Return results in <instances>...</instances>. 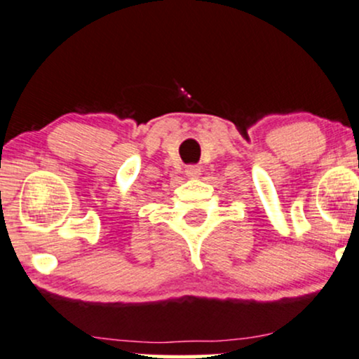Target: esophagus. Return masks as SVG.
Instances as JSON below:
<instances>
[{
  "label": "esophagus",
  "instance_id": "1",
  "mask_svg": "<svg viewBox=\"0 0 359 359\" xmlns=\"http://www.w3.org/2000/svg\"><path fill=\"white\" fill-rule=\"evenodd\" d=\"M201 167L197 165H189L187 169H185V175L189 177V179H197L198 175H201Z\"/></svg>",
  "mask_w": 359,
  "mask_h": 359
}]
</instances>
